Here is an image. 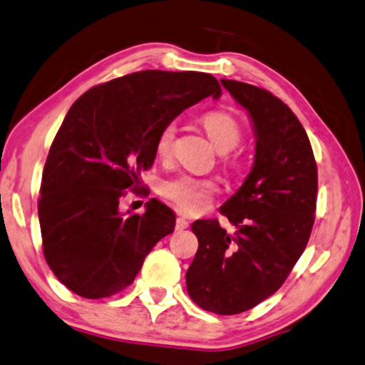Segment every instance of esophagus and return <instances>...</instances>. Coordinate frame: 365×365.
<instances>
[{"instance_id":"34e87169","label":"esophagus","mask_w":365,"mask_h":365,"mask_svg":"<svg viewBox=\"0 0 365 365\" xmlns=\"http://www.w3.org/2000/svg\"><path fill=\"white\" fill-rule=\"evenodd\" d=\"M189 227V221L186 218H182V216H179L176 220V231H184V229Z\"/></svg>"}]
</instances>
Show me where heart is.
Here are the masks:
<instances>
[{
	"label": "heart",
	"mask_w": 365,
	"mask_h": 365,
	"mask_svg": "<svg viewBox=\"0 0 365 365\" xmlns=\"http://www.w3.org/2000/svg\"><path fill=\"white\" fill-rule=\"evenodd\" d=\"M200 123L208 138L220 152H231L240 144L244 130L234 115L212 110L203 113ZM178 126L175 121L162 126L155 139V153L158 158L166 160L173 152ZM229 165H235V160H229ZM218 192V182L212 178H199L192 175H179L162 184V195L186 213H200L212 203L213 195Z\"/></svg>",
	"instance_id": "obj_1"
}]
</instances>
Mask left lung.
Here are the masks:
<instances>
[{
	"instance_id": "obj_1",
	"label": "left lung",
	"mask_w": 365,
	"mask_h": 365,
	"mask_svg": "<svg viewBox=\"0 0 365 365\" xmlns=\"http://www.w3.org/2000/svg\"><path fill=\"white\" fill-rule=\"evenodd\" d=\"M250 113L255 163L221 207L232 226L197 220L199 250L186 272L189 297L202 309L239 314L274 295L302 257L314 225L317 165L308 134L290 107L263 88L221 80Z\"/></svg>"
}]
</instances>
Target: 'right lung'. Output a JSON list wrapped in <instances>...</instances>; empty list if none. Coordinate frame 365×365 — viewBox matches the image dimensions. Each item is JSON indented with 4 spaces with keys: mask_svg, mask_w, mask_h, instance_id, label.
Here are the masks:
<instances>
[{
    "mask_svg": "<svg viewBox=\"0 0 365 365\" xmlns=\"http://www.w3.org/2000/svg\"><path fill=\"white\" fill-rule=\"evenodd\" d=\"M220 94L210 73L143 70L73 102L51 144L38 199L44 259L68 290L89 299L121 292L175 231L165 203L150 199L144 215L123 216L120 199L126 189L144 190L140 171L153 165L162 126Z\"/></svg>",
    "mask_w": 365,
    "mask_h": 365,
    "instance_id": "right-lung-1",
    "label": "right lung"
}]
</instances>
